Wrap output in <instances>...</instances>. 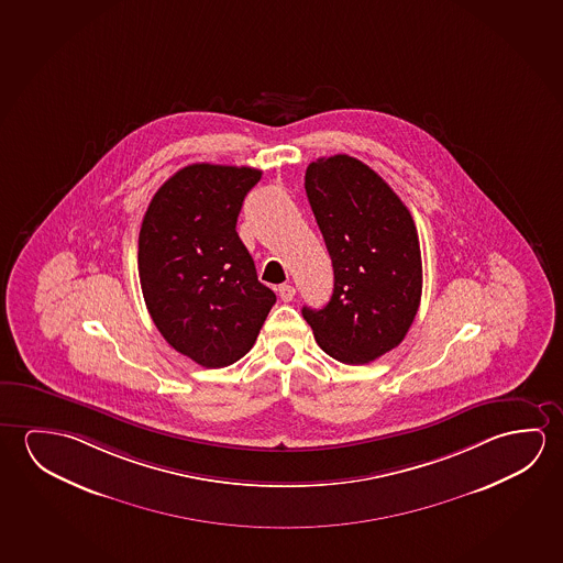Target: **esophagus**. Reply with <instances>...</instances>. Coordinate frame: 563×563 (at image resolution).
<instances>
[{"label":"esophagus","mask_w":563,"mask_h":563,"mask_svg":"<svg viewBox=\"0 0 563 563\" xmlns=\"http://www.w3.org/2000/svg\"><path fill=\"white\" fill-rule=\"evenodd\" d=\"M277 294H279V297H282V301L289 303V301H291V299L295 297V287L284 284V286L277 287Z\"/></svg>","instance_id":"esophagus-1"}]
</instances>
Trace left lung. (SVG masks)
Returning a JSON list of instances; mask_svg holds the SVG:
<instances>
[{"mask_svg": "<svg viewBox=\"0 0 563 563\" xmlns=\"http://www.w3.org/2000/svg\"><path fill=\"white\" fill-rule=\"evenodd\" d=\"M305 191L334 268L322 309L303 307L314 340L342 364H367L401 344L419 311L422 262L409 209L349 154L311 162Z\"/></svg>", "mask_w": 563, "mask_h": 563, "instance_id": "left-lung-1", "label": "left lung"}]
</instances>
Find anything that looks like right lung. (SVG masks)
<instances>
[{
  "label": "right lung",
  "mask_w": 563,
  "mask_h": 563,
  "mask_svg": "<svg viewBox=\"0 0 563 563\" xmlns=\"http://www.w3.org/2000/svg\"><path fill=\"white\" fill-rule=\"evenodd\" d=\"M260 178L249 166L191 164L154 194L144 213V303L172 349L199 366L241 360L276 303L236 232L242 201Z\"/></svg>",
  "instance_id": "right-lung-1"
}]
</instances>
